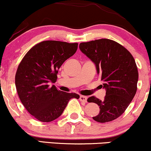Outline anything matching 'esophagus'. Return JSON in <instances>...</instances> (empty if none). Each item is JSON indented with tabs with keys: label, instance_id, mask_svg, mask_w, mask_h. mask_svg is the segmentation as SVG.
<instances>
[{
	"label": "esophagus",
	"instance_id": "34e87169",
	"mask_svg": "<svg viewBox=\"0 0 151 151\" xmlns=\"http://www.w3.org/2000/svg\"><path fill=\"white\" fill-rule=\"evenodd\" d=\"M87 100H88V97L86 96H83V95H81L80 96V100L83 102H87Z\"/></svg>",
	"mask_w": 151,
	"mask_h": 151
}]
</instances>
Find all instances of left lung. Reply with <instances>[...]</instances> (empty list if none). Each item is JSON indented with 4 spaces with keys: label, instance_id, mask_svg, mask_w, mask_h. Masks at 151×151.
Listing matches in <instances>:
<instances>
[{
    "label": "left lung",
    "instance_id": "obj_1",
    "mask_svg": "<svg viewBox=\"0 0 151 151\" xmlns=\"http://www.w3.org/2000/svg\"><path fill=\"white\" fill-rule=\"evenodd\" d=\"M79 48L95 63L106 90L103 100L94 96L88 99L100 106V113L93 119L100 123L113 121L124 112L136 95L139 73L135 60L126 48L108 39L83 42Z\"/></svg>",
    "mask_w": 151,
    "mask_h": 151
}]
</instances>
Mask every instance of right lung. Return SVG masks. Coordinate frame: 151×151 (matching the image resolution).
I'll return each instance as SVG.
<instances>
[{
	"mask_svg": "<svg viewBox=\"0 0 151 151\" xmlns=\"http://www.w3.org/2000/svg\"><path fill=\"white\" fill-rule=\"evenodd\" d=\"M78 43L44 41L27 53L18 65L15 86L24 107L42 122H50L62 114L68 101L79 95L58 90L54 85L58 69L76 52Z\"/></svg>",
	"mask_w": 151,
	"mask_h": 151,
	"instance_id": "obj_1",
	"label": "right lung"
}]
</instances>
